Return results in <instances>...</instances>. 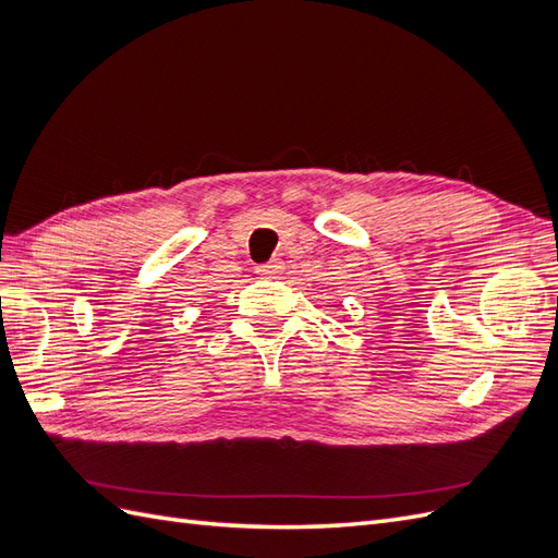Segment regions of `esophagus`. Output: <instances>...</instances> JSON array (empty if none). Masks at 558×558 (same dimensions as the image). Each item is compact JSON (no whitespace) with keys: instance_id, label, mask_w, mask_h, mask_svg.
Segmentation results:
<instances>
[{"instance_id":"obj_1","label":"esophagus","mask_w":558,"mask_h":558,"mask_svg":"<svg viewBox=\"0 0 558 558\" xmlns=\"http://www.w3.org/2000/svg\"><path fill=\"white\" fill-rule=\"evenodd\" d=\"M281 260H269V263H265V265H258V275H263V277H275V275H279L281 272Z\"/></svg>"}]
</instances>
